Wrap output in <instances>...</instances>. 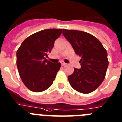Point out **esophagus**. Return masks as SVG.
<instances>
[{
    "label": "esophagus",
    "mask_w": 122,
    "mask_h": 122,
    "mask_svg": "<svg viewBox=\"0 0 122 122\" xmlns=\"http://www.w3.org/2000/svg\"><path fill=\"white\" fill-rule=\"evenodd\" d=\"M61 64H62V66H65V65H67V63H65V62H61Z\"/></svg>",
    "instance_id": "34e87169"
}]
</instances>
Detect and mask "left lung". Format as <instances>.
Segmentation results:
<instances>
[{
  "label": "left lung",
  "instance_id": "left-lung-1",
  "mask_svg": "<svg viewBox=\"0 0 122 122\" xmlns=\"http://www.w3.org/2000/svg\"><path fill=\"white\" fill-rule=\"evenodd\" d=\"M63 36L81 57L80 69L74 68L68 80L73 89L82 93H91L102 83L108 66L107 52L101 42L87 32L63 29Z\"/></svg>",
  "mask_w": 122,
  "mask_h": 122
}]
</instances>
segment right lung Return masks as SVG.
I'll return each instance as SVG.
<instances>
[{
	"label": "right lung",
	"instance_id": "1",
	"mask_svg": "<svg viewBox=\"0 0 122 122\" xmlns=\"http://www.w3.org/2000/svg\"><path fill=\"white\" fill-rule=\"evenodd\" d=\"M62 29H49L32 34L17 51V66L21 79L29 90L41 92L49 88L55 80L60 63H54L46 57Z\"/></svg>",
	"mask_w": 122,
	"mask_h": 122
}]
</instances>
